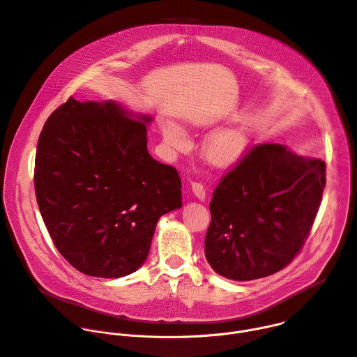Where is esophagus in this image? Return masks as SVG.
<instances>
[{
  "mask_svg": "<svg viewBox=\"0 0 357 357\" xmlns=\"http://www.w3.org/2000/svg\"><path fill=\"white\" fill-rule=\"evenodd\" d=\"M190 189H192V193H193L199 200L205 199V196H206L205 186H203L200 182H190Z\"/></svg>",
  "mask_w": 357,
  "mask_h": 357,
  "instance_id": "34e87169",
  "label": "esophagus"
}]
</instances>
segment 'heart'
I'll list each match as a JSON object with an SVG mask.
<instances>
[{
	"label": "heart",
	"mask_w": 357,
	"mask_h": 357,
	"mask_svg": "<svg viewBox=\"0 0 357 357\" xmlns=\"http://www.w3.org/2000/svg\"><path fill=\"white\" fill-rule=\"evenodd\" d=\"M164 137L172 146L182 148L185 144L182 130L171 121L162 126ZM248 148V135L240 128L225 130L216 134L206 145V158L218 168H231L241 161Z\"/></svg>",
	"instance_id": "b5f03b06"
}]
</instances>
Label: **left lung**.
I'll use <instances>...</instances> for the list:
<instances>
[{"label":"left lung","instance_id":"left-lung-1","mask_svg":"<svg viewBox=\"0 0 357 357\" xmlns=\"http://www.w3.org/2000/svg\"><path fill=\"white\" fill-rule=\"evenodd\" d=\"M322 160L302 158L281 144H259L213 192L205 256L234 281L275 274L310 236L325 189Z\"/></svg>","mask_w":357,"mask_h":357}]
</instances>
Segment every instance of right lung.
<instances>
[{
  "label": "right lung",
  "instance_id": "obj_1",
  "mask_svg": "<svg viewBox=\"0 0 357 357\" xmlns=\"http://www.w3.org/2000/svg\"><path fill=\"white\" fill-rule=\"evenodd\" d=\"M148 116L69 97L46 120L35 157L45 226L77 271L119 278L145 261L158 219L182 206L174 167L148 154Z\"/></svg>",
  "mask_w": 357,
  "mask_h": 357
}]
</instances>
